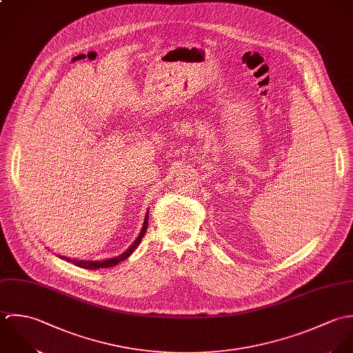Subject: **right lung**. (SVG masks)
Wrapping results in <instances>:
<instances>
[{"mask_svg":"<svg viewBox=\"0 0 353 353\" xmlns=\"http://www.w3.org/2000/svg\"><path fill=\"white\" fill-rule=\"evenodd\" d=\"M147 225H148V212H145V218H144V222H143V226H141V233H139V236L137 237V240L132 243V245H131L127 251H124L121 255H119V256H116V258H110V259H106V261H79V259H71V258L61 256V255H59V256H60L61 259H67L68 262L74 263V265L79 266V268L88 269V270H97V269H103V268L116 266V265H119L120 262L125 261V259L138 248V245L141 244L143 236L145 234Z\"/></svg>","mask_w":353,"mask_h":353,"instance_id":"add662e5","label":"right lung"}]
</instances>
